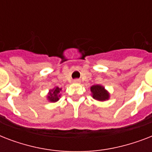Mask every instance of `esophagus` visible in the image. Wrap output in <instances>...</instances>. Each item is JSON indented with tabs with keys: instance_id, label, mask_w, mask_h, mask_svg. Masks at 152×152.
Listing matches in <instances>:
<instances>
[{
	"instance_id": "1",
	"label": "esophagus",
	"mask_w": 152,
	"mask_h": 152,
	"mask_svg": "<svg viewBox=\"0 0 152 152\" xmlns=\"http://www.w3.org/2000/svg\"><path fill=\"white\" fill-rule=\"evenodd\" d=\"M73 82L74 83H80V80L79 79H76V80H74Z\"/></svg>"
}]
</instances>
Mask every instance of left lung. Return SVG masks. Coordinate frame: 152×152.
I'll use <instances>...</instances> for the list:
<instances>
[{"instance_id": "left-lung-1", "label": "left lung", "mask_w": 152, "mask_h": 152, "mask_svg": "<svg viewBox=\"0 0 152 152\" xmlns=\"http://www.w3.org/2000/svg\"><path fill=\"white\" fill-rule=\"evenodd\" d=\"M91 91L92 92V96L95 99H97L99 101H104L109 99V94L102 86H92L91 88Z\"/></svg>"}]
</instances>
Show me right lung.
<instances>
[{
  "instance_id": "add662e5",
  "label": "right lung",
  "mask_w": 152,
  "mask_h": 152,
  "mask_svg": "<svg viewBox=\"0 0 152 152\" xmlns=\"http://www.w3.org/2000/svg\"><path fill=\"white\" fill-rule=\"evenodd\" d=\"M61 90V88H56L55 89L51 91L50 93L48 95L49 100L50 102H57V100L59 99V92Z\"/></svg>"
}]
</instances>
